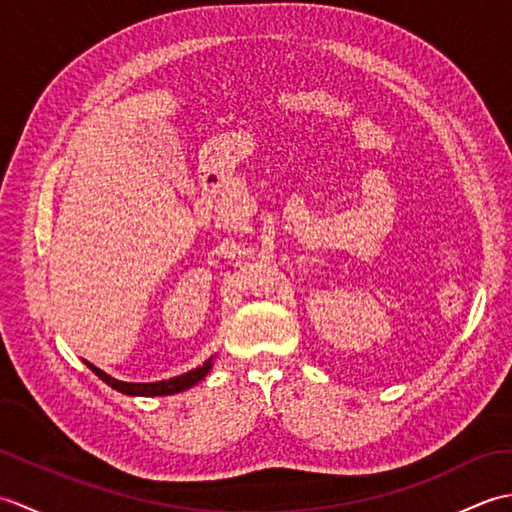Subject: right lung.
I'll use <instances>...</instances> for the list:
<instances>
[{"label": "right lung", "instance_id": "right-lung-1", "mask_svg": "<svg viewBox=\"0 0 512 512\" xmlns=\"http://www.w3.org/2000/svg\"><path fill=\"white\" fill-rule=\"evenodd\" d=\"M85 365H88L92 372L103 380V383H107L116 391H121V394H127V396H173V394H180V391H187L193 385H198L200 380L211 372L213 356L209 358V361H204L200 367L191 369V372H187V374L173 376L169 380H156V383H125V380L112 378L110 374H105L103 369H99L88 361H85Z\"/></svg>", "mask_w": 512, "mask_h": 512}]
</instances>
